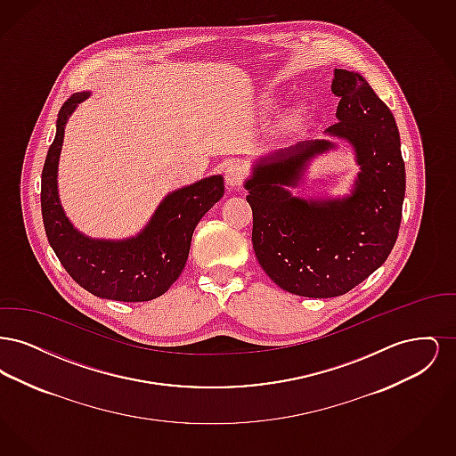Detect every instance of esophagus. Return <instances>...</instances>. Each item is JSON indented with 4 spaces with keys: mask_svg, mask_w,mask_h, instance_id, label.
I'll use <instances>...</instances> for the list:
<instances>
[{
    "mask_svg": "<svg viewBox=\"0 0 456 456\" xmlns=\"http://www.w3.org/2000/svg\"><path fill=\"white\" fill-rule=\"evenodd\" d=\"M225 184L229 190H239L246 179V166L240 160H234L225 167Z\"/></svg>",
    "mask_w": 456,
    "mask_h": 456,
    "instance_id": "1",
    "label": "esophagus"
}]
</instances>
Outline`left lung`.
<instances>
[{
	"label": "left lung",
	"instance_id": "left-lung-1",
	"mask_svg": "<svg viewBox=\"0 0 456 456\" xmlns=\"http://www.w3.org/2000/svg\"><path fill=\"white\" fill-rule=\"evenodd\" d=\"M338 123L328 133L354 145L361 173L342 200H303L296 186L311 157L335 147L299 143L261 159L246 181L253 248L265 273L290 294L337 297L366 281L391 253L405 196V164L390 108L354 71L335 69Z\"/></svg>",
	"mask_w": 456,
	"mask_h": 456
}]
</instances>
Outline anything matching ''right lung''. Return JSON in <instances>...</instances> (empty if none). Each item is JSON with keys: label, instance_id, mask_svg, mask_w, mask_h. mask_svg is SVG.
<instances>
[{"label": "right lung", "instance_id": "obj_1", "mask_svg": "<svg viewBox=\"0 0 456 456\" xmlns=\"http://www.w3.org/2000/svg\"><path fill=\"white\" fill-rule=\"evenodd\" d=\"M87 97L86 92L73 94L58 114L56 136L47 151L41 183L45 236L69 277L90 294L123 303L151 301L167 292L181 275L196 224L224 196V179L212 175L166 196L136 238H86L66 218L56 177L66 119Z\"/></svg>", "mask_w": 456, "mask_h": 456}]
</instances>
